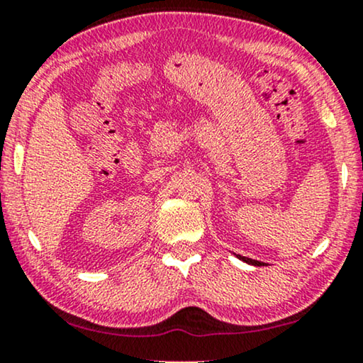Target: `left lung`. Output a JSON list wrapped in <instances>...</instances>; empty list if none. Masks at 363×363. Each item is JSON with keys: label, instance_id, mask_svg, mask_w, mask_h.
Returning a JSON list of instances; mask_svg holds the SVG:
<instances>
[{"label": "left lung", "instance_id": "obj_1", "mask_svg": "<svg viewBox=\"0 0 363 363\" xmlns=\"http://www.w3.org/2000/svg\"><path fill=\"white\" fill-rule=\"evenodd\" d=\"M238 259L246 262V264H251V266H261L262 262L261 261H256V259H251V257H246V256H241V255H235Z\"/></svg>", "mask_w": 363, "mask_h": 363}]
</instances>
